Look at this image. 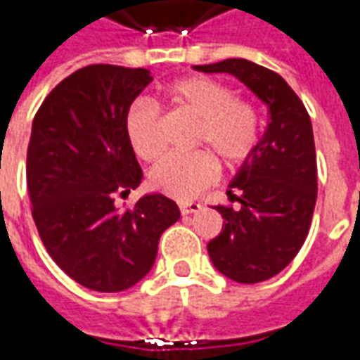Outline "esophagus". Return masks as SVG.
Segmentation results:
<instances>
[{"instance_id": "34e87169", "label": "esophagus", "mask_w": 360, "mask_h": 360, "mask_svg": "<svg viewBox=\"0 0 360 360\" xmlns=\"http://www.w3.org/2000/svg\"><path fill=\"white\" fill-rule=\"evenodd\" d=\"M179 210L183 216H187V214H195V212L202 210V204L200 202H179Z\"/></svg>"}]
</instances>
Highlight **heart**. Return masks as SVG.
Listing matches in <instances>:
<instances>
[{"label": "heart", "instance_id": "1", "mask_svg": "<svg viewBox=\"0 0 360 360\" xmlns=\"http://www.w3.org/2000/svg\"><path fill=\"white\" fill-rule=\"evenodd\" d=\"M164 96L175 110L195 119V144L206 146L221 164L237 165L252 154L258 142V113L252 103L235 98L227 84L193 75L172 82ZM125 136L144 162L164 154L160 113L152 103L139 100L127 110ZM210 155L193 152L164 158L150 173V185L177 200L195 198L218 179V164Z\"/></svg>", "mask_w": 360, "mask_h": 360}]
</instances>
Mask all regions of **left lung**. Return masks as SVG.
I'll return each mask as SVG.
<instances>
[{"label": "left lung", "mask_w": 360, "mask_h": 360, "mask_svg": "<svg viewBox=\"0 0 360 360\" xmlns=\"http://www.w3.org/2000/svg\"><path fill=\"white\" fill-rule=\"evenodd\" d=\"M202 73H229L268 105L264 136L229 185L233 206H216L224 218L208 243L212 264L239 283L274 278L301 250L316 204V150L301 98L278 73L247 59L195 65Z\"/></svg>", "instance_id": "left-lung-1"}]
</instances>
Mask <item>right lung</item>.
<instances>
[{
	"instance_id": "1",
	"label": "right lung",
	"mask_w": 360,
	"mask_h": 360,
	"mask_svg": "<svg viewBox=\"0 0 360 360\" xmlns=\"http://www.w3.org/2000/svg\"><path fill=\"white\" fill-rule=\"evenodd\" d=\"M150 81L146 69L82 67L46 96L32 121L27 187L36 229L53 262L92 291L139 283L181 216L164 195L142 196L127 210L113 204L141 185L125 113Z\"/></svg>"
}]
</instances>
